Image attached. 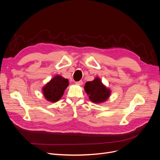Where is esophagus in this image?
<instances>
[{
	"label": "esophagus",
	"mask_w": 160,
	"mask_h": 160,
	"mask_svg": "<svg viewBox=\"0 0 160 160\" xmlns=\"http://www.w3.org/2000/svg\"><path fill=\"white\" fill-rule=\"evenodd\" d=\"M76 83L79 85V86H82V85L83 84V81L82 80H80L78 82H76Z\"/></svg>",
	"instance_id": "34e87169"
}]
</instances>
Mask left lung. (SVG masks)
I'll use <instances>...</instances> for the list:
<instances>
[{"label":"left lung","mask_w":160,"mask_h":160,"mask_svg":"<svg viewBox=\"0 0 160 160\" xmlns=\"http://www.w3.org/2000/svg\"><path fill=\"white\" fill-rule=\"evenodd\" d=\"M84 89L89 96L90 100L96 103L107 100L111 93L110 90L103 86L99 78L88 82L85 85Z\"/></svg>","instance_id":"1"}]
</instances>
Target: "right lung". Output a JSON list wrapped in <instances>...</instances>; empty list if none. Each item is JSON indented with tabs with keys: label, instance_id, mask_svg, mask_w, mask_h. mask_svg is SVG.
I'll return each mask as SVG.
<instances>
[{
	"label": "right lung",
	"instance_id": "obj_1",
	"mask_svg": "<svg viewBox=\"0 0 160 160\" xmlns=\"http://www.w3.org/2000/svg\"><path fill=\"white\" fill-rule=\"evenodd\" d=\"M69 86L68 79L57 75L43 88V94L47 100L52 102L58 101Z\"/></svg>",
	"mask_w": 160,
	"mask_h": 160
}]
</instances>
